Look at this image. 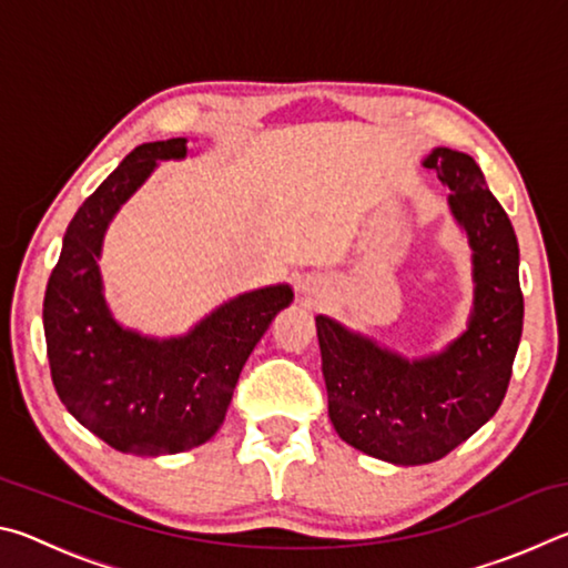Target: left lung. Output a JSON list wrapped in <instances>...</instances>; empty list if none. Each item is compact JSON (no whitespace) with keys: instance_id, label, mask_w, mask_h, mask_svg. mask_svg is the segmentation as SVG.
<instances>
[{"instance_id":"1","label":"left lung","mask_w":568,"mask_h":568,"mask_svg":"<svg viewBox=\"0 0 568 568\" xmlns=\"http://www.w3.org/2000/svg\"><path fill=\"white\" fill-rule=\"evenodd\" d=\"M423 165L450 187L448 205L474 247L476 307L446 353L406 361L318 315L328 416L338 436L373 458L434 464L494 416L511 381L524 328L511 220L466 152L438 148Z\"/></svg>"}]
</instances>
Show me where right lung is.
Wrapping results in <instances>:
<instances>
[{"mask_svg":"<svg viewBox=\"0 0 568 568\" xmlns=\"http://www.w3.org/2000/svg\"><path fill=\"white\" fill-rule=\"evenodd\" d=\"M185 152V138L134 148L77 210L44 293L57 396L122 454H180L215 436L247 355L293 301L287 285L263 287L217 307L185 338L162 343L122 331L110 318L98 271L104 227L158 160Z\"/></svg>","mask_w":568,"mask_h":568,"instance_id":"add662e5","label":"right lung"}]
</instances>
